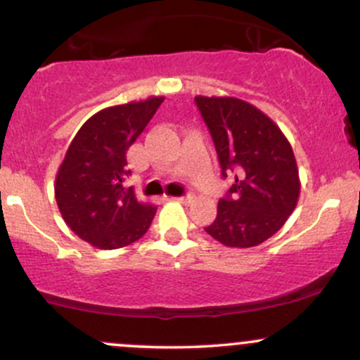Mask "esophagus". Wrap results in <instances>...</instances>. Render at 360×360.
I'll list each match as a JSON object with an SVG mask.
<instances>
[{
	"instance_id": "obj_1",
	"label": "esophagus",
	"mask_w": 360,
	"mask_h": 360,
	"mask_svg": "<svg viewBox=\"0 0 360 360\" xmlns=\"http://www.w3.org/2000/svg\"><path fill=\"white\" fill-rule=\"evenodd\" d=\"M174 200L181 201V203H191V201L194 200V196L193 194H184V196H177V198H174Z\"/></svg>"
}]
</instances>
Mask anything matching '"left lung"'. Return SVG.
Wrapping results in <instances>:
<instances>
[{
    "label": "left lung",
    "mask_w": 360,
    "mask_h": 360,
    "mask_svg": "<svg viewBox=\"0 0 360 360\" xmlns=\"http://www.w3.org/2000/svg\"><path fill=\"white\" fill-rule=\"evenodd\" d=\"M212 134L221 174L235 183L218 201L217 220L206 226L226 247L249 249L271 238L295 212L301 181L286 135L250 103L233 96H196Z\"/></svg>",
    "instance_id": "1"
}]
</instances>
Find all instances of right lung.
Masks as SVG:
<instances>
[{
    "mask_svg": "<svg viewBox=\"0 0 360 360\" xmlns=\"http://www.w3.org/2000/svg\"><path fill=\"white\" fill-rule=\"evenodd\" d=\"M164 96L105 108L84 122L56 176L59 212L81 240L101 250L142 238L157 206L127 188V150L154 117Z\"/></svg>",
    "mask_w": 360,
    "mask_h": 360,
    "instance_id": "right-lung-1",
    "label": "right lung"
}]
</instances>
